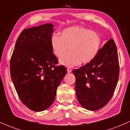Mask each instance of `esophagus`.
<instances>
[{
    "mask_svg": "<svg viewBox=\"0 0 130 130\" xmlns=\"http://www.w3.org/2000/svg\"><path fill=\"white\" fill-rule=\"evenodd\" d=\"M71 71H72V70H71V68H67V72L68 73H71Z\"/></svg>",
    "mask_w": 130,
    "mask_h": 130,
    "instance_id": "obj_1",
    "label": "esophagus"
}]
</instances>
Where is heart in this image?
<instances>
[{"instance_id": "heart-1", "label": "heart", "mask_w": 130, "mask_h": 130, "mask_svg": "<svg viewBox=\"0 0 130 130\" xmlns=\"http://www.w3.org/2000/svg\"><path fill=\"white\" fill-rule=\"evenodd\" d=\"M101 38L97 33L82 26L67 28L60 37L53 35L51 46L54 54L59 58L69 47L70 51L60 58V63L73 67L81 63H89L96 57L100 49Z\"/></svg>"}]
</instances>
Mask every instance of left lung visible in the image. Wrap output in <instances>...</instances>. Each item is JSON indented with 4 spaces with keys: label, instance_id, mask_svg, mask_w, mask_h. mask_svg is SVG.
Segmentation results:
<instances>
[{
    "label": "left lung",
    "instance_id": "left-lung-1",
    "mask_svg": "<svg viewBox=\"0 0 130 130\" xmlns=\"http://www.w3.org/2000/svg\"><path fill=\"white\" fill-rule=\"evenodd\" d=\"M119 68L117 47L111 38L92 62L73 71L77 100L83 108L96 111L108 103L117 86Z\"/></svg>",
    "mask_w": 130,
    "mask_h": 130
}]
</instances>
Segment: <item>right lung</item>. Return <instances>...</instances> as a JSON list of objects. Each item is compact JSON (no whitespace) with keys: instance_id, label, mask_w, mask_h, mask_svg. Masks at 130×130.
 Masks as SVG:
<instances>
[{"instance_id":"add662e5","label":"right lung","mask_w":130,"mask_h":130,"mask_svg":"<svg viewBox=\"0 0 130 130\" xmlns=\"http://www.w3.org/2000/svg\"><path fill=\"white\" fill-rule=\"evenodd\" d=\"M54 26L47 23L22 31L10 60V74L22 103L32 111L46 110L53 104L66 68L56 65L51 39Z\"/></svg>"}]
</instances>
